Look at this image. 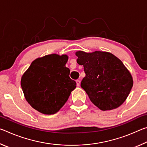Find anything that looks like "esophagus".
I'll use <instances>...</instances> for the list:
<instances>
[{"label":"esophagus","instance_id":"esophagus-1","mask_svg":"<svg viewBox=\"0 0 147 147\" xmlns=\"http://www.w3.org/2000/svg\"><path fill=\"white\" fill-rule=\"evenodd\" d=\"M76 86H80V81L79 80H77L76 81Z\"/></svg>","mask_w":147,"mask_h":147}]
</instances>
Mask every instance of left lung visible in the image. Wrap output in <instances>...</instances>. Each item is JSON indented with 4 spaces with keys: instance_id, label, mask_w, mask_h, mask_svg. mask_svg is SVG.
Masks as SVG:
<instances>
[{
    "instance_id": "1",
    "label": "left lung",
    "mask_w": 147,
    "mask_h": 147,
    "mask_svg": "<svg viewBox=\"0 0 147 147\" xmlns=\"http://www.w3.org/2000/svg\"><path fill=\"white\" fill-rule=\"evenodd\" d=\"M76 56L86 73L81 87L92 102L102 111L123 104L133 86L132 77L123 62L107 52L78 51Z\"/></svg>"
}]
</instances>
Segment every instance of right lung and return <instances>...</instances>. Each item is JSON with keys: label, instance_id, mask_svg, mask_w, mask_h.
Instances as JSON below:
<instances>
[{"label": "right lung", "instance_id": "add662e5", "mask_svg": "<svg viewBox=\"0 0 147 147\" xmlns=\"http://www.w3.org/2000/svg\"><path fill=\"white\" fill-rule=\"evenodd\" d=\"M67 55L53 54L32 61L21 78L24 97L39 112L52 115L63 107L76 88V82L70 78L66 67Z\"/></svg>", "mask_w": 147, "mask_h": 147}]
</instances>
